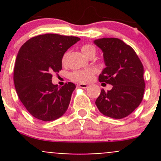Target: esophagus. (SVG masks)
Instances as JSON below:
<instances>
[{
    "mask_svg": "<svg viewBox=\"0 0 161 161\" xmlns=\"http://www.w3.org/2000/svg\"><path fill=\"white\" fill-rule=\"evenodd\" d=\"M78 86L80 87V88H82V89H86L87 87H88V86L86 85V84H84V83H79L78 84Z\"/></svg>",
    "mask_w": 161,
    "mask_h": 161,
    "instance_id": "obj_1",
    "label": "esophagus"
}]
</instances>
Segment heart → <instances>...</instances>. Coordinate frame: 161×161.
<instances>
[{
	"instance_id": "b5f03b06",
	"label": "heart",
	"mask_w": 161,
	"mask_h": 161,
	"mask_svg": "<svg viewBox=\"0 0 161 161\" xmlns=\"http://www.w3.org/2000/svg\"><path fill=\"white\" fill-rule=\"evenodd\" d=\"M82 53L86 57H90L91 54H95L96 49L91 44H86L83 45L81 48ZM68 57V52H66L62 57V63L65 64L66 60H67ZM97 70L95 69H82V70H75L71 73L70 79L72 81L76 82H80V83H84V82H88L89 81L91 80L92 76L96 74Z\"/></svg>"
}]
</instances>
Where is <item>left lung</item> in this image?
I'll return each mask as SVG.
<instances>
[{
    "label": "left lung",
    "mask_w": 161,
    "mask_h": 161,
    "mask_svg": "<svg viewBox=\"0 0 161 161\" xmlns=\"http://www.w3.org/2000/svg\"><path fill=\"white\" fill-rule=\"evenodd\" d=\"M94 43L103 50L107 66L99 75V81L113 86L108 92L101 90L96 105L105 116L125 118L143 98V65L133 48L120 39L102 38Z\"/></svg>",
    "instance_id": "1"
}]
</instances>
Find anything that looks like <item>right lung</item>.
<instances>
[{"label": "right lung", "mask_w": 161, "mask_h": 161, "mask_svg": "<svg viewBox=\"0 0 161 161\" xmlns=\"http://www.w3.org/2000/svg\"><path fill=\"white\" fill-rule=\"evenodd\" d=\"M79 40L76 36L47 33L32 37L19 49L14 86L19 100L34 118L53 121L67 111L75 85L66 82L58 88L52 83V74L61 70L63 55Z\"/></svg>", "instance_id": "1"}]
</instances>
